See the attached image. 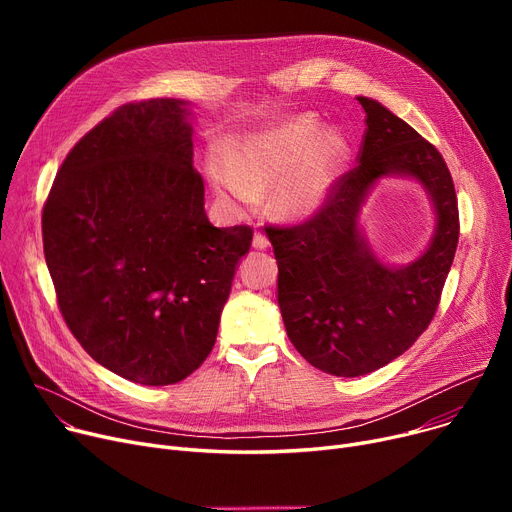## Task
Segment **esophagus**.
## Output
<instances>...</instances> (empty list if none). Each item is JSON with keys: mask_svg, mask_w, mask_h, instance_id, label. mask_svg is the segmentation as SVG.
<instances>
[{"mask_svg": "<svg viewBox=\"0 0 512 512\" xmlns=\"http://www.w3.org/2000/svg\"><path fill=\"white\" fill-rule=\"evenodd\" d=\"M253 247L255 249H259V251H265L267 247H270V238H267L263 232H255V236H253Z\"/></svg>", "mask_w": 512, "mask_h": 512, "instance_id": "obj_1", "label": "esophagus"}]
</instances>
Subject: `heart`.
Instances as JSON below:
<instances>
[{"label":"heart","mask_w":512,"mask_h":512,"mask_svg":"<svg viewBox=\"0 0 512 512\" xmlns=\"http://www.w3.org/2000/svg\"><path fill=\"white\" fill-rule=\"evenodd\" d=\"M344 157L342 134L321 132L315 118L303 116L257 134L232 153L230 164L215 159L209 170L218 191L238 203H251L278 182L276 213L301 220L328 199Z\"/></svg>","instance_id":"b5f03b06"}]
</instances>
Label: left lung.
I'll list each match as a JSON object with an SVG mask.
<instances>
[{"label": "left lung", "mask_w": 512, "mask_h": 512, "mask_svg": "<svg viewBox=\"0 0 512 512\" xmlns=\"http://www.w3.org/2000/svg\"><path fill=\"white\" fill-rule=\"evenodd\" d=\"M365 110L359 164L334 180L303 224L265 226L278 261L286 334L313 367L357 378L400 357L427 330L459 242V203L440 151L378 101ZM390 173L417 177L439 211L428 251L405 268L374 259L356 228L370 184Z\"/></svg>", "instance_id": "obj_1"}]
</instances>
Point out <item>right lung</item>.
<instances>
[{
    "label": "right lung",
    "instance_id": "obj_1",
    "mask_svg": "<svg viewBox=\"0 0 512 512\" xmlns=\"http://www.w3.org/2000/svg\"><path fill=\"white\" fill-rule=\"evenodd\" d=\"M186 103L120 105L80 139L43 205V253L72 336L143 386L191 375L211 353L253 228H215L193 168Z\"/></svg>",
    "mask_w": 512,
    "mask_h": 512
}]
</instances>
